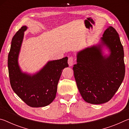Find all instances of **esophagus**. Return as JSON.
<instances>
[{
    "label": "esophagus",
    "mask_w": 129,
    "mask_h": 129,
    "mask_svg": "<svg viewBox=\"0 0 129 129\" xmlns=\"http://www.w3.org/2000/svg\"><path fill=\"white\" fill-rule=\"evenodd\" d=\"M68 62L69 66L71 67L73 65V58L72 57H70L68 58Z\"/></svg>",
    "instance_id": "1"
}]
</instances>
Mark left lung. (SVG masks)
Segmentation results:
<instances>
[{"label": "left lung", "mask_w": 129, "mask_h": 129, "mask_svg": "<svg viewBox=\"0 0 129 129\" xmlns=\"http://www.w3.org/2000/svg\"><path fill=\"white\" fill-rule=\"evenodd\" d=\"M104 47L109 52V55L104 54ZM73 69L85 101L97 105L110 100L125 74L123 48L116 30L109 26L99 43L78 52Z\"/></svg>", "instance_id": "left-lung-1"}]
</instances>
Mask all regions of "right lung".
I'll return each mask as SVG.
<instances>
[{"instance_id":"right-lung-1","label":"right lung","mask_w":129,"mask_h":129,"mask_svg":"<svg viewBox=\"0 0 129 129\" xmlns=\"http://www.w3.org/2000/svg\"><path fill=\"white\" fill-rule=\"evenodd\" d=\"M27 28V26H23L12 38L8 56L10 84L14 92L28 106L44 107L55 99L62 70L68 67V57L49 61L35 73L23 72L19 65L18 58Z\"/></svg>"}]
</instances>
